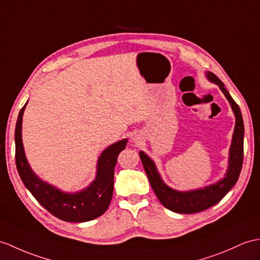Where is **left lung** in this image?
Masks as SVG:
<instances>
[{
	"instance_id": "1",
	"label": "left lung",
	"mask_w": 260,
	"mask_h": 260,
	"mask_svg": "<svg viewBox=\"0 0 260 260\" xmlns=\"http://www.w3.org/2000/svg\"><path fill=\"white\" fill-rule=\"evenodd\" d=\"M206 77L208 78L209 82L219 86L220 90L224 93L229 104H231L232 110L235 114V118H236L231 148H229L228 167L224 178L219 179L218 182L214 184H210L198 189L187 191L173 189L170 186H167L164 183V180L161 179L153 159L148 157V155L145 154L143 150L140 152V157L142 159L144 170L146 172L150 186H152L158 201L162 204V206L178 214L199 213L214 206L217 203H219L222 197L237 183L241 167H243L245 129L240 108L226 89L224 83L218 77L212 73V72H206Z\"/></svg>"
}]
</instances>
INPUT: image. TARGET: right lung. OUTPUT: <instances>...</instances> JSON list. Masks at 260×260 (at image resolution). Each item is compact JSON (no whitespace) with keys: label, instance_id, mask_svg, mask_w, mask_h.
<instances>
[{"label":"right lung","instance_id":"add662e5","mask_svg":"<svg viewBox=\"0 0 260 260\" xmlns=\"http://www.w3.org/2000/svg\"><path fill=\"white\" fill-rule=\"evenodd\" d=\"M26 104L20 111L15 126V161L23 184L42 206L59 219L84 222L98 218L110 206L114 189V167L118 154L127 145V138L103 150L98 159L95 179L86 188L76 192L63 191L41 179L26 159L22 142V120Z\"/></svg>","mask_w":260,"mask_h":260}]
</instances>
